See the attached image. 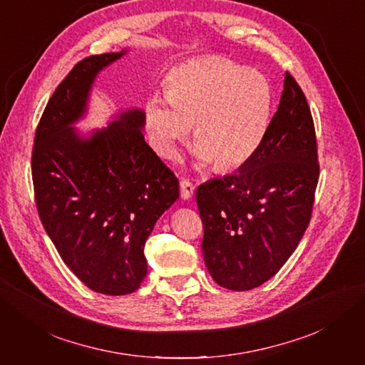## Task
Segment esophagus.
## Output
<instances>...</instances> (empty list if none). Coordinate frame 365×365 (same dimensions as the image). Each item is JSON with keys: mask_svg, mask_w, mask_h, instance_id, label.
<instances>
[{"mask_svg": "<svg viewBox=\"0 0 365 365\" xmlns=\"http://www.w3.org/2000/svg\"><path fill=\"white\" fill-rule=\"evenodd\" d=\"M180 192H181V197L182 200H190L195 192V185L189 181V180H181L180 182Z\"/></svg>", "mask_w": 365, "mask_h": 365, "instance_id": "obj_1", "label": "esophagus"}]
</instances>
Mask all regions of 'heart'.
<instances>
[{"label":"heart","instance_id":"obj_1","mask_svg":"<svg viewBox=\"0 0 365 365\" xmlns=\"http://www.w3.org/2000/svg\"><path fill=\"white\" fill-rule=\"evenodd\" d=\"M267 77L225 58L193 59L173 68L168 94H152L145 126L158 155L172 158L195 123L193 152L219 169L245 164L260 148L271 117Z\"/></svg>","mask_w":365,"mask_h":365}]
</instances>
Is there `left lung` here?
<instances>
[{"label": "left lung", "mask_w": 365, "mask_h": 365, "mask_svg": "<svg viewBox=\"0 0 365 365\" xmlns=\"http://www.w3.org/2000/svg\"><path fill=\"white\" fill-rule=\"evenodd\" d=\"M319 163L306 96L286 73L257 152L236 173L197 187L202 254L213 280L250 291L279 272L311 222Z\"/></svg>", "instance_id": "obj_1"}]
</instances>
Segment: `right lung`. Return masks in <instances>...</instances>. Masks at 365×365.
<instances>
[{
    "label": "right lung",
    "mask_w": 365,
    "mask_h": 365,
    "mask_svg": "<svg viewBox=\"0 0 365 365\" xmlns=\"http://www.w3.org/2000/svg\"><path fill=\"white\" fill-rule=\"evenodd\" d=\"M77 62L43 109L31 152L41 222L65 264L88 288L126 295L148 274L145 244L180 196V181L143 137L145 113H121L83 140L71 128L86 108L97 73L121 58Z\"/></svg>",
    "instance_id": "add662e5"
}]
</instances>
